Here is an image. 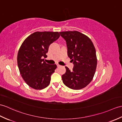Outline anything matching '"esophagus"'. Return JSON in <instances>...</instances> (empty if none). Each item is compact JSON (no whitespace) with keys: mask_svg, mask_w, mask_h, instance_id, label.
<instances>
[{"mask_svg":"<svg viewBox=\"0 0 122 122\" xmlns=\"http://www.w3.org/2000/svg\"><path fill=\"white\" fill-rule=\"evenodd\" d=\"M56 66H58V67H59V66H60V65H59V64H56Z\"/></svg>","mask_w":122,"mask_h":122,"instance_id":"obj_1","label":"esophagus"}]
</instances>
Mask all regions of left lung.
<instances>
[{
  "mask_svg": "<svg viewBox=\"0 0 122 122\" xmlns=\"http://www.w3.org/2000/svg\"><path fill=\"white\" fill-rule=\"evenodd\" d=\"M60 34L66 42L67 55L74 64L72 71L66 66L62 79L65 85L74 90L88 85L94 76L97 59L96 49L88 37L78 31H66Z\"/></svg>",
  "mask_w": 122,
  "mask_h": 122,
  "instance_id": "left-lung-1",
  "label": "left lung"
}]
</instances>
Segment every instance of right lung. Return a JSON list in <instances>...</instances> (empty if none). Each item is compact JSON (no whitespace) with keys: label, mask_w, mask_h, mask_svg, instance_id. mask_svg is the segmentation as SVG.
<instances>
[{"label":"right lung","mask_w":122,"mask_h":122,"mask_svg":"<svg viewBox=\"0 0 122 122\" xmlns=\"http://www.w3.org/2000/svg\"><path fill=\"white\" fill-rule=\"evenodd\" d=\"M60 37L58 32H36L25 39L20 48L17 61L20 73L30 87L41 90L49 85L56 64L44 61L51 44Z\"/></svg>","instance_id":"obj_1"}]
</instances>
